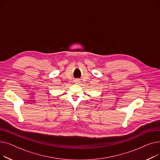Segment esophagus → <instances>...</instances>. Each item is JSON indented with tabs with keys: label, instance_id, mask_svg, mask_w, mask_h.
Segmentation results:
<instances>
[{
	"label": "esophagus",
	"instance_id": "obj_1",
	"mask_svg": "<svg viewBox=\"0 0 160 160\" xmlns=\"http://www.w3.org/2000/svg\"><path fill=\"white\" fill-rule=\"evenodd\" d=\"M74 82L75 83H80V80L78 79H76Z\"/></svg>",
	"mask_w": 160,
	"mask_h": 160
}]
</instances>
